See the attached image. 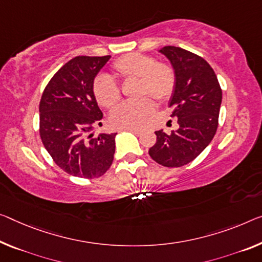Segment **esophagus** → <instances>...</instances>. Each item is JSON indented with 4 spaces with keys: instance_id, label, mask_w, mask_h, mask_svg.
<instances>
[{
    "instance_id": "esophagus-1",
    "label": "esophagus",
    "mask_w": 262,
    "mask_h": 262,
    "mask_svg": "<svg viewBox=\"0 0 262 262\" xmlns=\"http://www.w3.org/2000/svg\"><path fill=\"white\" fill-rule=\"evenodd\" d=\"M122 130L130 131V132H132V134H135V135H139L140 134V131L138 130V128H122Z\"/></svg>"
}]
</instances>
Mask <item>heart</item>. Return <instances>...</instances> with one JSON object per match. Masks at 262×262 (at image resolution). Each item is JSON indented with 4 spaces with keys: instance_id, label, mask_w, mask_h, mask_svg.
Returning <instances> with one entry per match:
<instances>
[{
    "instance_id": "obj_1",
    "label": "heart",
    "mask_w": 262,
    "mask_h": 262,
    "mask_svg": "<svg viewBox=\"0 0 262 262\" xmlns=\"http://www.w3.org/2000/svg\"><path fill=\"white\" fill-rule=\"evenodd\" d=\"M116 76L120 79H137L136 96L140 97L126 102L112 111L111 124L118 128H138L156 110L151 96L158 102L171 97L176 88V74L171 66L157 62L152 56L131 52L119 57L112 64ZM95 98L104 107H114L120 99L117 83L106 76H98L92 85Z\"/></svg>"
}]
</instances>
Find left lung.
Segmentation results:
<instances>
[{"label":"left lung","instance_id":"left-lung-1","mask_svg":"<svg viewBox=\"0 0 262 262\" xmlns=\"http://www.w3.org/2000/svg\"><path fill=\"white\" fill-rule=\"evenodd\" d=\"M159 52L170 61L176 74L168 107L178 118L179 127L171 135L156 131L157 142L148 155L163 166L180 167L195 159L212 142L223 92L214 71L200 56L172 46Z\"/></svg>","mask_w":262,"mask_h":262}]
</instances>
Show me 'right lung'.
<instances>
[{"instance_id":"right-lung-1","label":"right lung","mask_w":262,"mask_h":262,"mask_svg":"<svg viewBox=\"0 0 262 262\" xmlns=\"http://www.w3.org/2000/svg\"><path fill=\"white\" fill-rule=\"evenodd\" d=\"M111 56H77L50 79L39 102V136L54 162L78 178H98L114 162L117 134L87 135L102 126L92 85Z\"/></svg>"}]
</instances>
